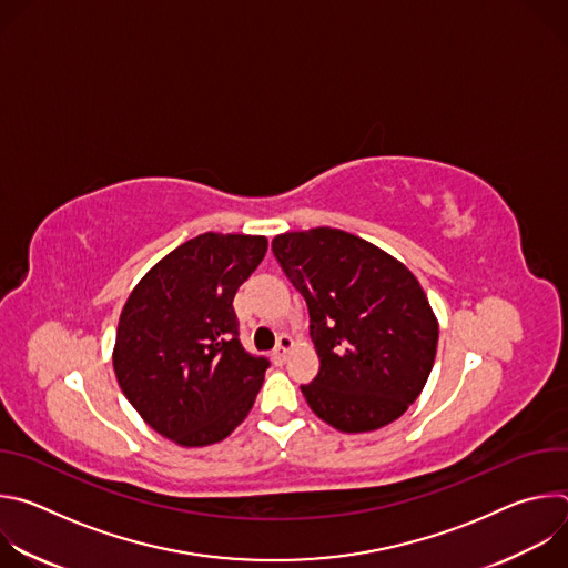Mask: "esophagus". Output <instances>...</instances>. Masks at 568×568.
Returning a JSON list of instances; mask_svg holds the SVG:
<instances>
[{
    "instance_id": "esophagus-1",
    "label": "esophagus",
    "mask_w": 568,
    "mask_h": 568,
    "mask_svg": "<svg viewBox=\"0 0 568 568\" xmlns=\"http://www.w3.org/2000/svg\"><path fill=\"white\" fill-rule=\"evenodd\" d=\"M294 348V342H292V337H287V335H283L281 339H278V346H276V351H274V362L276 364H285V359H287V355H290V351Z\"/></svg>"
}]
</instances>
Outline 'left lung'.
<instances>
[{
	"instance_id": "left-lung-1",
	"label": "left lung",
	"mask_w": 568,
	"mask_h": 568,
	"mask_svg": "<svg viewBox=\"0 0 568 568\" xmlns=\"http://www.w3.org/2000/svg\"><path fill=\"white\" fill-rule=\"evenodd\" d=\"M274 256L310 312L318 357L301 390L310 409L344 434L390 425L423 393L438 318L412 270L373 242L331 226L285 231Z\"/></svg>"
}]
</instances>
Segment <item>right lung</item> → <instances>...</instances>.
<instances>
[{
    "label": "right lung",
    "instance_id": "add662e5",
    "mask_svg": "<svg viewBox=\"0 0 568 568\" xmlns=\"http://www.w3.org/2000/svg\"><path fill=\"white\" fill-rule=\"evenodd\" d=\"M265 252V235L206 231L152 265L121 310L119 386L182 447L224 440L254 407L270 364L240 346L233 296Z\"/></svg>",
    "mask_w": 568,
    "mask_h": 568
}]
</instances>
